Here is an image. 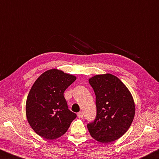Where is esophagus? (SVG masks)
Wrapping results in <instances>:
<instances>
[{"instance_id": "esophagus-1", "label": "esophagus", "mask_w": 159, "mask_h": 159, "mask_svg": "<svg viewBox=\"0 0 159 159\" xmlns=\"http://www.w3.org/2000/svg\"><path fill=\"white\" fill-rule=\"evenodd\" d=\"M77 117L78 118H82L83 117V113L82 112H80L77 113Z\"/></svg>"}]
</instances>
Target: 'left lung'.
Wrapping results in <instances>:
<instances>
[{
    "label": "left lung",
    "instance_id": "1",
    "mask_svg": "<svg viewBox=\"0 0 159 159\" xmlns=\"http://www.w3.org/2000/svg\"><path fill=\"white\" fill-rule=\"evenodd\" d=\"M96 95V116L87 124L91 137L101 143L121 138L131 125L135 103L131 93L118 77L97 75L89 80Z\"/></svg>",
    "mask_w": 159,
    "mask_h": 159
}]
</instances>
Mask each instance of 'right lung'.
I'll use <instances>...</instances> for the list:
<instances>
[{"instance_id": "1", "label": "right lung", "mask_w": 159, "mask_h": 159, "mask_svg": "<svg viewBox=\"0 0 159 159\" xmlns=\"http://www.w3.org/2000/svg\"><path fill=\"white\" fill-rule=\"evenodd\" d=\"M76 80L74 75L57 69L39 77L27 97L26 114L33 130L41 137L54 140L68 130L76 114L68 109L63 93Z\"/></svg>"}]
</instances>
